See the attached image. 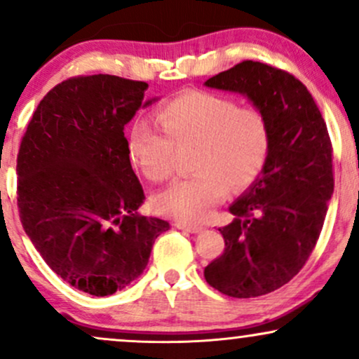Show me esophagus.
Here are the masks:
<instances>
[{
    "instance_id": "1",
    "label": "esophagus",
    "mask_w": 359,
    "mask_h": 359,
    "mask_svg": "<svg viewBox=\"0 0 359 359\" xmlns=\"http://www.w3.org/2000/svg\"><path fill=\"white\" fill-rule=\"evenodd\" d=\"M177 229H182V231L192 232V234H198V232L204 231V226L201 224H189V222H175Z\"/></svg>"
}]
</instances>
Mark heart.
<instances>
[{"label":"heart","instance_id":"heart-1","mask_svg":"<svg viewBox=\"0 0 359 359\" xmlns=\"http://www.w3.org/2000/svg\"><path fill=\"white\" fill-rule=\"evenodd\" d=\"M161 133L149 120H135L127 133V152L147 179L162 182L174 170V149L194 144L196 174L175 180L155 197L163 215L185 222L205 219L232 191L249 187L264 167L269 132L254 107H237L231 98L189 90L162 103L157 111Z\"/></svg>","mask_w":359,"mask_h":359}]
</instances>
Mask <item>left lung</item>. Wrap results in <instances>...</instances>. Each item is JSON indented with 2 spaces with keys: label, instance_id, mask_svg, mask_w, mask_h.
Here are the masks:
<instances>
[{
  "label": "left lung",
  "instance_id": "8db88e82",
  "mask_svg": "<svg viewBox=\"0 0 359 359\" xmlns=\"http://www.w3.org/2000/svg\"><path fill=\"white\" fill-rule=\"evenodd\" d=\"M205 86L245 95L269 132L261 175L229 207L236 219L219 229L226 249L205 280L231 297L269 294L303 269L321 234L334 191L330 133L308 88L267 63L245 60Z\"/></svg>",
  "mask_w": 359,
  "mask_h": 359
}]
</instances>
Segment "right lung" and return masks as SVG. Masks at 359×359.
Listing matches in <instances>:
<instances>
[{
	"mask_svg": "<svg viewBox=\"0 0 359 359\" xmlns=\"http://www.w3.org/2000/svg\"><path fill=\"white\" fill-rule=\"evenodd\" d=\"M145 81L73 76L51 88L21 138L18 210L43 261L92 296L137 279L168 222L138 214L144 189L127 152L125 125L144 103Z\"/></svg>",
	"mask_w": 359,
	"mask_h": 359,
	"instance_id": "add662e5",
	"label": "right lung"
}]
</instances>
